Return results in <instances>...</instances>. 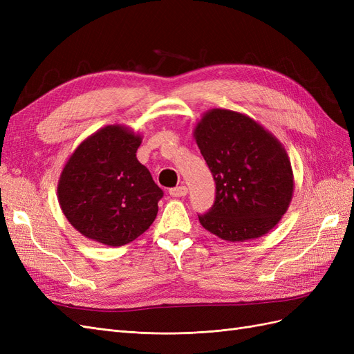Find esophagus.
I'll list each match as a JSON object with an SVG mask.
<instances>
[{
  "label": "esophagus",
  "instance_id": "34e87169",
  "mask_svg": "<svg viewBox=\"0 0 354 354\" xmlns=\"http://www.w3.org/2000/svg\"><path fill=\"white\" fill-rule=\"evenodd\" d=\"M169 195L174 198H183L187 195V187L186 186H177L174 189H169Z\"/></svg>",
  "mask_w": 354,
  "mask_h": 354
}]
</instances>
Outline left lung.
<instances>
[{"label":"left lung","instance_id":"obj_1","mask_svg":"<svg viewBox=\"0 0 354 354\" xmlns=\"http://www.w3.org/2000/svg\"><path fill=\"white\" fill-rule=\"evenodd\" d=\"M214 181L216 201L199 223L229 242L269 233L291 203L294 174L282 143L248 115L209 109L194 130Z\"/></svg>","mask_w":354,"mask_h":354}]
</instances>
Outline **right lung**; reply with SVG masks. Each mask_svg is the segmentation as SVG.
Segmentation results:
<instances>
[{"label": "right lung", "mask_w": 354, "mask_h": 354, "mask_svg": "<svg viewBox=\"0 0 354 354\" xmlns=\"http://www.w3.org/2000/svg\"><path fill=\"white\" fill-rule=\"evenodd\" d=\"M142 136L125 125H106L69 156L57 185L59 205L82 236L122 246L145 233L164 192L136 152Z\"/></svg>", "instance_id": "right-lung-1"}]
</instances>
